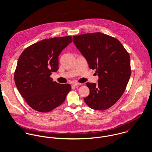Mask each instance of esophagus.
Wrapping results in <instances>:
<instances>
[{
  "instance_id": "obj_1",
  "label": "esophagus",
  "mask_w": 152,
  "mask_h": 152,
  "mask_svg": "<svg viewBox=\"0 0 152 152\" xmlns=\"http://www.w3.org/2000/svg\"><path fill=\"white\" fill-rule=\"evenodd\" d=\"M82 84L81 83H74L73 84V86H81Z\"/></svg>"
}]
</instances>
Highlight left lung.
Returning <instances> with one entry per match:
<instances>
[{
    "label": "left lung",
    "instance_id": "8db88e82",
    "mask_svg": "<svg viewBox=\"0 0 152 152\" xmlns=\"http://www.w3.org/2000/svg\"><path fill=\"white\" fill-rule=\"evenodd\" d=\"M72 39L99 77L97 84L87 83L90 92L85 102L95 110L109 108L122 96L129 80V53L118 39L99 32L74 36Z\"/></svg>",
    "mask_w": 152,
    "mask_h": 152
}]
</instances>
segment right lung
<instances>
[{"mask_svg":"<svg viewBox=\"0 0 152 152\" xmlns=\"http://www.w3.org/2000/svg\"><path fill=\"white\" fill-rule=\"evenodd\" d=\"M72 42L71 36L45 39L28 47L20 55L15 81L31 108L48 112L64 102L71 86L54 82L50 75L58 69V56Z\"/></svg>","mask_w":152,"mask_h":152,"instance_id":"1","label":"right lung"}]
</instances>
